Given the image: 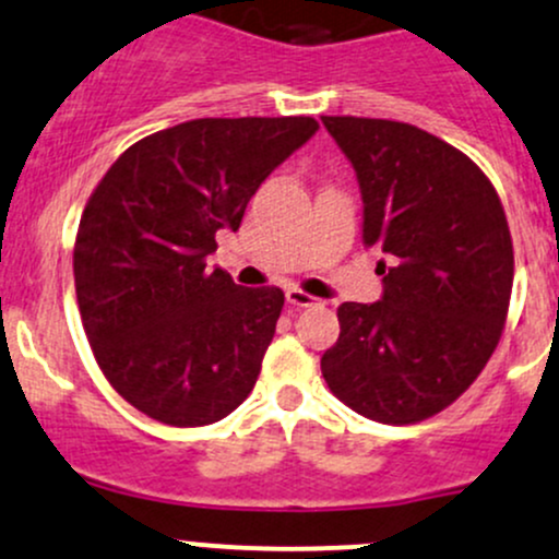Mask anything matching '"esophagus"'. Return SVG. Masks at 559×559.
Segmentation results:
<instances>
[{
  "label": "esophagus",
  "mask_w": 559,
  "mask_h": 559,
  "mask_svg": "<svg viewBox=\"0 0 559 559\" xmlns=\"http://www.w3.org/2000/svg\"><path fill=\"white\" fill-rule=\"evenodd\" d=\"M285 298L290 307H312V304L318 301V298L309 296V293H304V290H298V287H287Z\"/></svg>",
  "instance_id": "1"
}]
</instances>
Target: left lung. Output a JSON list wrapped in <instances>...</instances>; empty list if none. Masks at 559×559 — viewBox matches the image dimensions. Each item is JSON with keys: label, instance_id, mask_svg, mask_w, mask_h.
I'll use <instances>...</instances> for the list:
<instances>
[{"label": "left lung", "instance_id": "left-lung-1", "mask_svg": "<svg viewBox=\"0 0 559 559\" xmlns=\"http://www.w3.org/2000/svg\"><path fill=\"white\" fill-rule=\"evenodd\" d=\"M358 175L364 245L384 252L373 304L338 307V342L322 355L342 404L412 425L457 401L503 333L514 247L485 171L439 136L382 118L322 115Z\"/></svg>", "mask_w": 559, "mask_h": 559}]
</instances>
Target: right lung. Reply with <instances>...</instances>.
<instances>
[{"label": "right lung", "instance_id": "obj_1", "mask_svg": "<svg viewBox=\"0 0 559 559\" xmlns=\"http://www.w3.org/2000/svg\"><path fill=\"white\" fill-rule=\"evenodd\" d=\"M314 118H199L120 155L80 217L74 290L107 382L175 428L228 417L255 388L285 293L206 266Z\"/></svg>", "mask_w": 559, "mask_h": 559}]
</instances>
